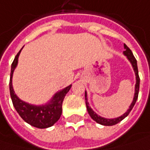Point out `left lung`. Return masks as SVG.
I'll use <instances>...</instances> for the list:
<instances>
[{
	"mask_svg": "<svg viewBox=\"0 0 150 150\" xmlns=\"http://www.w3.org/2000/svg\"><path fill=\"white\" fill-rule=\"evenodd\" d=\"M124 46L125 48V50L124 51V54L126 55L128 57L129 60L131 62L132 65L134 67V72H135V75H136V85H135V93H134V100L132 102L131 105L129 107V109L127 110V112L125 114H124L122 116L119 117V118H116V119H111V120H109V119H105V118H102V117L99 116L98 115H96V113L94 111L92 110L91 107L89 106V103L87 101V96H86V92H85V105H86V108H87V110H88V113L89 115H91V117L95 120L96 122H97L98 124H100L102 125H106V126H111V125H115L118 124L119 122H120L121 120H123L125 118L129 115V112L132 110L134 105H135L136 103L137 99H138V96H139V71H138V66H137V60L135 59V57L134 56V54L132 53L131 50L129 49L126 45L124 44Z\"/></svg>",
	"mask_w": 150,
	"mask_h": 150,
	"instance_id": "obj_1",
	"label": "left lung"
}]
</instances>
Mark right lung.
<instances>
[{"label": "right lung", "instance_id": "1", "mask_svg": "<svg viewBox=\"0 0 150 150\" xmlns=\"http://www.w3.org/2000/svg\"><path fill=\"white\" fill-rule=\"evenodd\" d=\"M21 50L16 55L13 62L11 64V78H10V94L13 103V105L17 111L20 116L26 123L34 127L39 129H45L52 126L55 122L59 120L62 113V102L64 100L65 95L70 91L71 85H69L65 89L56 93L50 103L46 105L35 106L29 105L21 100L15 94L12 87V75L13 71L18 62V56Z\"/></svg>", "mask_w": 150, "mask_h": 150}]
</instances>
